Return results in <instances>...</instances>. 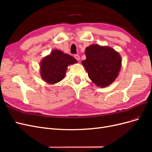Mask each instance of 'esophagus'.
I'll use <instances>...</instances> for the list:
<instances>
[{"mask_svg": "<svg viewBox=\"0 0 152 152\" xmlns=\"http://www.w3.org/2000/svg\"><path fill=\"white\" fill-rule=\"evenodd\" d=\"M74 58L77 59V61H79V60H80V59L79 54H75V55H74Z\"/></svg>", "mask_w": 152, "mask_h": 152, "instance_id": "esophagus-1", "label": "esophagus"}]
</instances>
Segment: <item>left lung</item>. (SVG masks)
Wrapping results in <instances>:
<instances>
[{"instance_id":"obj_1","label":"left lung","mask_w":152,"mask_h":152,"mask_svg":"<svg viewBox=\"0 0 152 152\" xmlns=\"http://www.w3.org/2000/svg\"><path fill=\"white\" fill-rule=\"evenodd\" d=\"M86 59L82 63L89 79L101 87L108 86L116 79L121 67V58L109 47L91 45L86 49Z\"/></svg>"}]
</instances>
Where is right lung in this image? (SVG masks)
Segmentation results:
<instances>
[{
    "mask_svg": "<svg viewBox=\"0 0 152 152\" xmlns=\"http://www.w3.org/2000/svg\"><path fill=\"white\" fill-rule=\"evenodd\" d=\"M75 63L77 60L70 55L55 49L42 61L40 75L49 84L57 83L64 79L67 66Z\"/></svg>",
    "mask_w": 152,
    "mask_h": 152,
    "instance_id": "1",
    "label": "right lung"
}]
</instances>
